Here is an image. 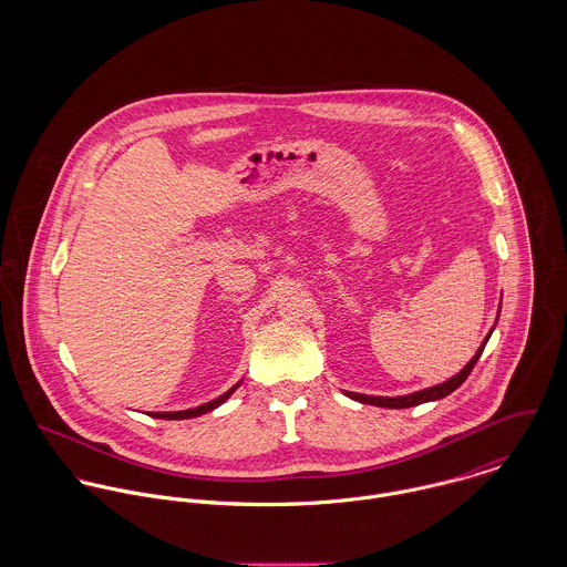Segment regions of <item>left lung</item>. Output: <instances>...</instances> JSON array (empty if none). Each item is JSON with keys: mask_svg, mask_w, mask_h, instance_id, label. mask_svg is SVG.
I'll return each instance as SVG.
<instances>
[{"mask_svg": "<svg viewBox=\"0 0 567 567\" xmlns=\"http://www.w3.org/2000/svg\"><path fill=\"white\" fill-rule=\"evenodd\" d=\"M491 331H493V329H491ZM491 331H488L483 347L476 351V355L465 364V369H463L458 375H454L452 380H447V382H443V384H439V386H432V389H425V391H416V393H410V395H404V398H369V395H360V393H344V395L351 398V400H355V402H360V404L380 405V408H410V405L425 404V402L441 400V398L454 393V391L470 378V373H472V369L476 367L481 353L485 351L486 340L491 338Z\"/></svg>", "mask_w": 567, "mask_h": 567, "instance_id": "obj_1", "label": "left lung"}]
</instances>
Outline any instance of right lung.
Wrapping results in <instances>:
<instances>
[{"instance_id": "1", "label": "right lung", "mask_w": 567, "mask_h": 567, "mask_svg": "<svg viewBox=\"0 0 567 567\" xmlns=\"http://www.w3.org/2000/svg\"><path fill=\"white\" fill-rule=\"evenodd\" d=\"M240 384H236L234 389H229L225 395H220L218 400H214V402H209V404L198 405V408H192V410H181V412H153L151 416H157V419H189V416H198V414H205V412H209V410H214V408H218L220 404H225L229 398H231V393L238 389Z\"/></svg>"}]
</instances>
